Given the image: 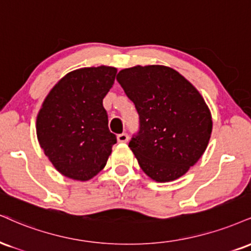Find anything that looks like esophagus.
<instances>
[{
    "mask_svg": "<svg viewBox=\"0 0 251 251\" xmlns=\"http://www.w3.org/2000/svg\"><path fill=\"white\" fill-rule=\"evenodd\" d=\"M117 139L119 143H126V141L128 140V134L127 133H120V134H118Z\"/></svg>",
    "mask_w": 251,
    "mask_h": 251,
    "instance_id": "34e87169",
    "label": "esophagus"
}]
</instances>
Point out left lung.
<instances>
[{
  "label": "left lung",
  "instance_id": "1",
  "mask_svg": "<svg viewBox=\"0 0 251 251\" xmlns=\"http://www.w3.org/2000/svg\"><path fill=\"white\" fill-rule=\"evenodd\" d=\"M117 80L139 114L128 147L158 182L182 176L201 158L212 133L209 108L177 71L162 65L124 69Z\"/></svg>",
  "mask_w": 251,
  "mask_h": 251
}]
</instances>
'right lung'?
<instances>
[{"mask_svg": "<svg viewBox=\"0 0 251 251\" xmlns=\"http://www.w3.org/2000/svg\"><path fill=\"white\" fill-rule=\"evenodd\" d=\"M117 69L84 68L69 72L47 96L37 116V138L59 173L86 181L106 165L116 134L108 129L102 99Z\"/></svg>", "mask_w": 251, "mask_h": 251, "instance_id": "right-lung-1", "label": "right lung"}]
</instances>
